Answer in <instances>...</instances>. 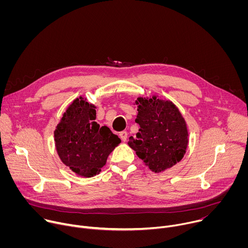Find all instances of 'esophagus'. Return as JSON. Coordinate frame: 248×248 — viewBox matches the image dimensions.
Returning a JSON list of instances; mask_svg holds the SVG:
<instances>
[{
	"label": "esophagus",
	"mask_w": 248,
	"mask_h": 248,
	"mask_svg": "<svg viewBox=\"0 0 248 248\" xmlns=\"http://www.w3.org/2000/svg\"><path fill=\"white\" fill-rule=\"evenodd\" d=\"M120 137H121V139L124 141H126V139H127V132L126 131H122V132H120Z\"/></svg>",
	"instance_id": "obj_1"
}]
</instances>
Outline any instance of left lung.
<instances>
[{"label": "left lung", "instance_id": "left-lung-1", "mask_svg": "<svg viewBox=\"0 0 248 248\" xmlns=\"http://www.w3.org/2000/svg\"><path fill=\"white\" fill-rule=\"evenodd\" d=\"M139 131L127 142L136 155L154 172H162L184 158L188 145V131L179 108L158 96L138 97Z\"/></svg>", "mask_w": 248, "mask_h": 248}]
</instances>
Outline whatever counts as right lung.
<instances>
[{
	"instance_id": "add662e5",
	"label": "right lung",
	"mask_w": 248,
	"mask_h": 248,
	"mask_svg": "<svg viewBox=\"0 0 248 248\" xmlns=\"http://www.w3.org/2000/svg\"><path fill=\"white\" fill-rule=\"evenodd\" d=\"M96 106L78 97L63 113L54 131L61 161L76 174L92 178L101 171L108 156L121 143L109 127L95 122Z\"/></svg>"
}]
</instances>
